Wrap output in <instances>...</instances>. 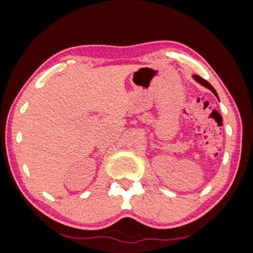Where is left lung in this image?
<instances>
[{
  "label": "left lung",
  "instance_id": "obj_1",
  "mask_svg": "<svg viewBox=\"0 0 253 253\" xmlns=\"http://www.w3.org/2000/svg\"><path fill=\"white\" fill-rule=\"evenodd\" d=\"M193 79H195L196 80V82L197 83H199V84H202V85H204V87H206V88H208V89H210V90H211L212 91V92L214 93V94H215L216 96H217V99H218V95H217V93H216V91H215V89H214L213 87H212V85L211 84H210L208 82H207V80L206 79H203V78H201L200 76H198V75H193Z\"/></svg>",
  "mask_w": 253,
  "mask_h": 253
}]
</instances>
